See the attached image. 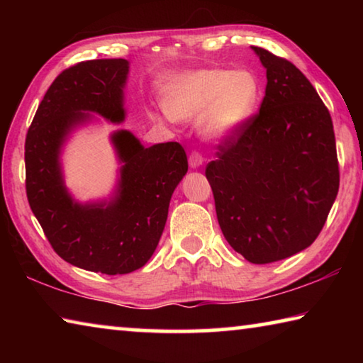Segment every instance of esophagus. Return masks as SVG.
Here are the masks:
<instances>
[{"mask_svg":"<svg viewBox=\"0 0 363 363\" xmlns=\"http://www.w3.org/2000/svg\"><path fill=\"white\" fill-rule=\"evenodd\" d=\"M203 162H205V158L199 150L190 152V155H189L190 168H199V167H201V164H203Z\"/></svg>","mask_w":363,"mask_h":363,"instance_id":"34e87169","label":"esophagus"}]
</instances>
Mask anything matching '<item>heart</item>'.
Wrapping results in <instances>:
<instances>
[{
    "instance_id": "heart-1",
    "label": "heart",
    "mask_w": 363,
    "mask_h": 363,
    "mask_svg": "<svg viewBox=\"0 0 363 363\" xmlns=\"http://www.w3.org/2000/svg\"><path fill=\"white\" fill-rule=\"evenodd\" d=\"M259 94V82L248 70L206 69L171 78L164 84L163 104L176 118H195L206 112V133L227 138L253 115Z\"/></svg>"
}]
</instances>
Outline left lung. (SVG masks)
Wrapping results in <instances>:
<instances>
[{
	"label": "left lung",
	"mask_w": 363,
	"mask_h": 363,
	"mask_svg": "<svg viewBox=\"0 0 363 363\" xmlns=\"http://www.w3.org/2000/svg\"><path fill=\"white\" fill-rule=\"evenodd\" d=\"M266 67L259 110L224 138L206 164L225 240L253 264L314 243L340 189L333 121L290 60L253 46Z\"/></svg>",
	"instance_id": "8db88e82"
}]
</instances>
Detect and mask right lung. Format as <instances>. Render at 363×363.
Wrapping results in <instances>:
<instances>
[{"label":"right lung","instance_id":"1","mask_svg":"<svg viewBox=\"0 0 363 363\" xmlns=\"http://www.w3.org/2000/svg\"><path fill=\"white\" fill-rule=\"evenodd\" d=\"M125 59H96L65 69L49 86L26 138L30 208L64 261L107 275L133 272L150 259L168 218L169 200L187 173L179 143L143 147L130 131L112 136L121 177L112 201L79 205L67 192L59 153L73 128L96 112L125 118Z\"/></svg>","mask_w":363,"mask_h":363}]
</instances>
